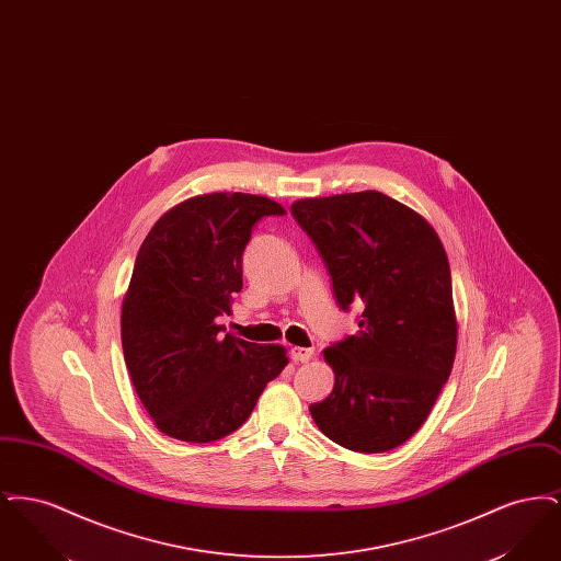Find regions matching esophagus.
<instances>
[{
    "mask_svg": "<svg viewBox=\"0 0 561 561\" xmlns=\"http://www.w3.org/2000/svg\"><path fill=\"white\" fill-rule=\"evenodd\" d=\"M290 357H293V362H296V364H305V362H309L313 357V348L293 347L290 348Z\"/></svg>",
    "mask_w": 561,
    "mask_h": 561,
    "instance_id": "esophagus-1",
    "label": "esophagus"
}]
</instances>
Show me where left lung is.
<instances>
[{"mask_svg": "<svg viewBox=\"0 0 561 561\" xmlns=\"http://www.w3.org/2000/svg\"><path fill=\"white\" fill-rule=\"evenodd\" d=\"M294 218L320 250L341 309L359 330L323 348L332 393L311 416L353 453H387L427 421L453 373L458 323L444 243L412 208L380 191L309 197Z\"/></svg>", "mask_w": 561, "mask_h": 561, "instance_id": "8db88e82", "label": "left lung"}]
</instances>
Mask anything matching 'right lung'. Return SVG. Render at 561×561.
I'll use <instances>...</instances> for the list:
<instances>
[{
  "label": "right lung",
  "instance_id": "right-lung-1",
  "mask_svg": "<svg viewBox=\"0 0 561 561\" xmlns=\"http://www.w3.org/2000/svg\"><path fill=\"white\" fill-rule=\"evenodd\" d=\"M271 214L286 210L263 195H195L163 214L138 250L122 347L138 398L168 437L208 444L238 431L288 366L282 345L222 336L216 323L241 290L252 227Z\"/></svg>",
  "mask_w": 561,
  "mask_h": 561
}]
</instances>
